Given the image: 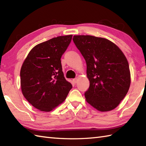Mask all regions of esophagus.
Here are the masks:
<instances>
[{"instance_id":"obj_1","label":"esophagus","mask_w":146,"mask_h":146,"mask_svg":"<svg viewBox=\"0 0 146 146\" xmlns=\"http://www.w3.org/2000/svg\"><path fill=\"white\" fill-rule=\"evenodd\" d=\"M73 82L75 83H78V78H76L73 79Z\"/></svg>"}]
</instances>
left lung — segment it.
I'll return each mask as SVG.
<instances>
[{
	"mask_svg": "<svg viewBox=\"0 0 146 146\" xmlns=\"http://www.w3.org/2000/svg\"><path fill=\"white\" fill-rule=\"evenodd\" d=\"M73 42L86 63L90 86L86 102L100 111L115 108L131 85V73L124 54L113 42L103 38L78 35Z\"/></svg>",
	"mask_w": 146,
	"mask_h": 146,
	"instance_id": "8db88e82",
	"label": "left lung"
}]
</instances>
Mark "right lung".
I'll use <instances>...</instances> for the list:
<instances>
[{
    "label": "right lung",
    "instance_id": "right-lung-1",
    "mask_svg": "<svg viewBox=\"0 0 146 146\" xmlns=\"http://www.w3.org/2000/svg\"><path fill=\"white\" fill-rule=\"evenodd\" d=\"M72 36H58L35 46L22 65V92L37 109L51 111L63 103L72 88L64 78L61 63Z\"/></svg>",
    "mask_w": 146,
    "mask_h": 146
}]
</instances>
